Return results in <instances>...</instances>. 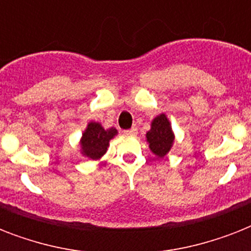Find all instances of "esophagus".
Segmentation results:
<instances>
[{"mask_svg": "<svg viewBox=\"0 0 251 251\" xmlns=\"http://www.w3.org/2000/svg\"><path fill=\"white\" fill-rule=\"evenodd\" d=\"M124 133L127 134V135H135V134L138 133V129L137 127H131V129H129V130H125Z\"/></svg>", "mask_w": 251, "mask_h": 251, "instance_id": "obj_1", "label": "esophagus"}]
</instances>
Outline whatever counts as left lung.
Listing matches in <instances>:
<instances>
[{"label":"left lung","mask_w":251,"mask_h":251,"mask_svg":"<svg viewBox=\"0 0 251 251\" xmlns=\"http://www.w3.org/2000/svg\"><path fill=\"white\" fill-rule=\"evenodd\" d=\"M150 150L157 157H164L171 151L175 134L172 131L171 122L164 113L159 114L151 122V130L146 134Z\"/></svg>","instance_id":"left-lung-1"}]
</instances>
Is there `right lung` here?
I'll return each instance as SVG.
<instances>
[{
	"mask_svg": "<svg viewBox=\"0 0 251 251\" xmlns=\"http://www.w3.org/2000/svg\"><path fill=\"white\" fill-rule=\"evenodd\" d=\"M117 135L114 127L104 129L101 124L91 121L80 138V152L92 160H99L106 152L109 147V141Z\"/></svg>",
	"mask_w": 251,
	"mask_h": 251,
	"instance_id": "add662e5",
	"label": "right lung"
}]
</instances>
